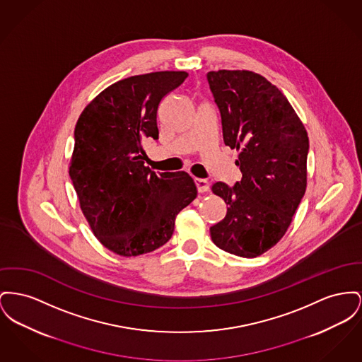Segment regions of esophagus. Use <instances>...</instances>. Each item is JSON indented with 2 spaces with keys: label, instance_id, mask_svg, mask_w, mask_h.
Instances as JSON below:
<instances>
[{
  "label": "esophagus",
  "instance_id": "34e87169",
  "mask_svg": "<svg viewBox=\"0 0 362 362\" xmlns=\"http://www.w3.org/2000/svg\"><path fill=\"white\" fill-rule=\"evenodd\" d=\"M194 182H195V186H197V190H198V192H208V189H209V182H208L206 179L195 177V179H194Z\"/></svg>",
  "mask_w": 362,
  "mask_h": 362
}]
</instances>
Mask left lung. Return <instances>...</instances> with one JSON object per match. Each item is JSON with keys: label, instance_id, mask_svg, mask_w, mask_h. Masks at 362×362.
Here are the masks:
<instances>
[{"label": "left lung", "instance_id": "left-lung-1", "mask_svg": "<svg viewBox=\"0 0 362 362\" xmlns=\"http://www.w3.org/2000/svg\"><path fill=\"white\" fill-rule=\"evenodd\" d=\"M206 79L224 144L239 150L242 172L233 187L213 183L228 208L211 236L221 250L253 258L275 246L293 220L306 190L309 138L286 95L264 76L221 69Z\"/></svg>", "mask_w": 362, "mask_h": 362}]
</instances>
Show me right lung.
<instances>
[{
	"instance_id": "1",
	"label": "right lung",
	"mask_w": 362,
	"mask_h": 362,
	"mask_svg": "<svg viewBox=\"0 0 362 362\" xmlns=\"http://www.w3.org/2000/svg\"><path fill=\"white\" fill-rule=\"evenodd\" d=\"M187 76L161 71L119 81L76 123L69 176L93 233L116 255L135 257L165 245L177 213L197 197L189 173L153 172L144 150L145 141L158 139L161 100Z\"/></svg>"
}]
</instances>
